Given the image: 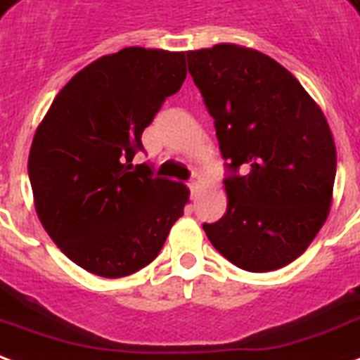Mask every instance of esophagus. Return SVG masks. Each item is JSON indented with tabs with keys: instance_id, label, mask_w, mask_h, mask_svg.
Instances as JSON below:
<instances>
[{
	"instance_id": "1",
	"label": "esophagus",
	"mask_w": 360,
	"mask_h": 360,
	"mask_svg": "<svg viewBox=\"0 0 360 360\" xmlns=\"http://www.w3.org/2000/svg\"><path fill=\"white\" fill-rule=\"evenodd\" d=\"M187 185H188V188H191V193H194V191L198 188V179H191Z\"/></svg>"
}]
</instances>
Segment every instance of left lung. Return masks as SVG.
I'll use <instances>...</instances> for the list:
<instances>
[{
	"label": "left lung",
	"instance_id": "obj_1",
	"mask_svg": "<svg viewBox=\"0 0 360 360\" xmlns=\"http://www.w3.org/2000/svg\"><path fill=\"white\" fill-rule=\"evenodd\" d=\"M187 60L227 167V212L202 227L236 267H284L328 217L336 179L328 122L302 84L263 53L221 44L188 51Z\"/></svg>",
	"mask_w": 360,
	"mask_h": 360
}]
</instances>
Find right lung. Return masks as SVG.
<instances>
[{"mask_svg":"<svg viewBox=\"0 0 360 360\" xmlns=\"http://www.w3.org/2000/svg\"><path fill=\"white\" fill-rule=\"evenodd\" d=\"M187 78L185 53L126 47L79 70L32 141L28 175L41 225L68 259L120 278L153 262L188 188L154 177L141 135Z\"/></svg>","mask_w":360,"mask_h":360,"instance_id":"obj_1","label":"right lung"}]
</instances>
